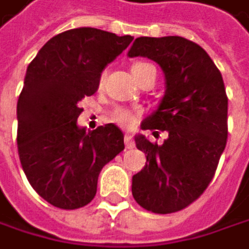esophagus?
I'll list each match as a JSON object with an SVG mask.
<instances>
[{
	"label": "esophagus",
	"mask_w": 249,
	"mask_h": 249,
	"mask_svg": "<svg viewBox=\"0 0 249 249\" xmlns=\"http://www.w3.org/2000/svg\"><path fill=\"white\" fill-rule=\"evenodd\" d=\"M124 143H126V148H129V149L133 148V139L129 133H126V136H124Z\"/></svg>",
	"instance_id": "obj_1"
}]
</instances>
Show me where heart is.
I'll list each match as a JSON object with an SVG mask.
<instances>
[{"instance_id":"obj_1","label":"heart","mask_w":249,"mask_h":249,"mask_svg":"<svg viewBox=\"0 0 249 249\" xmlns=\"http://www.w3.org/2000/svg\"><path fill=\"white\" fill-rule=\"evenodd\" d=\"M145 66H148L146 63H135L133 66H132V73L133 71H138V70H141V69H143ZM101 82H103V79H101ZM114 119H116V122H119L120 124H123V126H130L132 123H133V114L130 113V111H127V110H117L116 111V114H114Z\"/></svg>"}]
</instances>
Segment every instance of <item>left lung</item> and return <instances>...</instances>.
Returning <instances> with one entry per match:
<instances>
[{
  "mask_svg": "<svg viewBox=\"0 0 249 249\" xmlns=\"http://www.w3.org/2000/svg\"><path fill=\"white\" fill-rule=\"evenodd\" d=\"M127 55L157 63L166 92L142 130H166L161 145L136 135L146 163L132 178V195L145 210L167 214L194 202L210 185L228 139V97L210 55L182 36L136 38Z\"/></svg>",
  "mask_w": 249,
  "mask_h": 249,
  "instance_id": "8db88e82",
  "label": "left lung"
}]
</instances>
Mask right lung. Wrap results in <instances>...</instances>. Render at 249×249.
I'll return each instance as SVG.
<instances>
[{
    "label": "right lung",
    "instance_id": "right-lung-1",
    "mask_svg": "<svg viewBox=\"0 0 249 249\" xmlns=\"http://www.w3.org/2000/svg\"><path fill=\"white\" fill-rule=\"evenodd\" d=\"M133 41L95 27H77L51 38L27 66L17 101V148L32 188L63 210L94 199L101 169L124 149L113 123L77 126L79 103L94 95L101 73Z\"/></svg>",
    "mask_w": 249,
    "mask_h": 249
}]
</instances>
